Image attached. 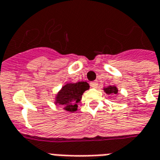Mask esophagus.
Here are the masks:
<instances>
[{
  "label": "esophagus",
  "instance_id": "obj_1",
  "mask_svg": "<svg viewBox=\"0 0 160 160\" xmlns=\"http://www.w3.org/2000/svg\"><path fill=\"white\" fill-rule=\"evenodd\" d=\"M90 86H91V87H93V88H97L98 86V81H92V82L90 83Z\"/></svg>",
  "mask_w": 160,
  "mask_h": 160
}]
</instances>
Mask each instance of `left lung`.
<instances>
[{
	"label": "left lung",
	"instance_id": "obj_1",
	"mask_svg": "<svg viewBox=\"0 0 160 160\" xmlns=\"http://www.w3.org/2000/svg\"><path fill=\"white\" fill-rule=\"evenodd\" d=\"M105 92L108 94H117L118 90L116 86H108L107 88H105Z\"/></svg>",
	"mask_w": 160,
	"mask_h": 160
}]
</instances>
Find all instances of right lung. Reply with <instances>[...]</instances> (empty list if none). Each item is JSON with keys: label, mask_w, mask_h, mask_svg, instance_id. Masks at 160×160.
I'll list each match as a JSON object with an SVG mask.
<instances>
[{"label": "right lung", "mask_w": 160, "mask_h": 160, "mask_svg": "<svg viewBox=\"0 0 160 160\" xmlns=\"http://www.w3.org/2000/svg\"><path fill=\"white\" fill-rule=\"evenodd\" d=\"M89 89L87 82L80 81L74 84H67L57 96V103L65 105V110L74 112L77 109V103L80 101L85 91Z\"/></svg>", "instance_id": "add662e5"}]
</instances>
